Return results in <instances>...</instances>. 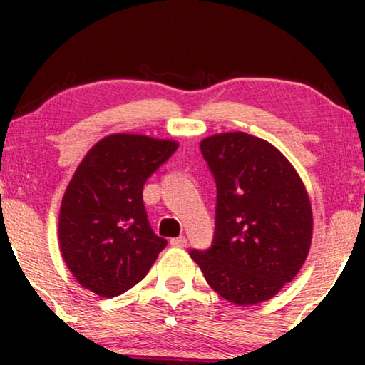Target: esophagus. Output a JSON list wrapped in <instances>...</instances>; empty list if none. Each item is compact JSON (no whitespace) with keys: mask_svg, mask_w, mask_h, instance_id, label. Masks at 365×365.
<instances>
[{"mask_svg":"<svg viewBox=\"0 0 365 365\" xmlns=\"http://www.w3.org/2000/svg\"><path fill=\"white\" fill-rule=\"evenodd\" d=\"M169 242H171V246L174 247H184L187 244V239L184 236H179V237H173Z\"/></svg>","mask_w":365,"mask_h":365,"instance_id":"esophagus-1","label":"esophagus"}]
</instances>
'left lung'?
Returning a JSON list of instances; mask_svg holds the SVG:
<instances>
[{"label": "left lung", "instance_id": "obj_1", "mask_svg": "<svg viewBox=\"0 0 365 365\" xmlns=\"http://www.w3.org/2000/svg\"><path fill=\"white\" fill-rule=\"evenodd\" d=\"M216 181L211 247L191 256L219 296L251 306L276 296L301 271L312 239V209L292 164L246 133L201 141Z\"/></svg>", "mask_w": 365, "mask_h": 365}]
</instances>
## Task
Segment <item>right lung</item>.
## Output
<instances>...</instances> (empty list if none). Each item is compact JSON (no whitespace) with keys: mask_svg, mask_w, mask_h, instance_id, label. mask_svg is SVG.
Returning <instances> with one entry per match:
<instances>
[{"mask_svg":"<svg viewBox=\"0 0 365 365\" xmlns=\"http://www.w3.org/2000/svg\"><path fill=\"white\" fill-rule=\"evenodd\" d=\"M176 149L168 139L111 134L79 164L64 192L58 236L64 262L83 287L119 296L166 247L148 221L143 187Z\"/></svg>","mask_w":365,"mask_h":365,"instance_id":"obj_1","label":"right lung"}]
</instances>
